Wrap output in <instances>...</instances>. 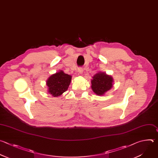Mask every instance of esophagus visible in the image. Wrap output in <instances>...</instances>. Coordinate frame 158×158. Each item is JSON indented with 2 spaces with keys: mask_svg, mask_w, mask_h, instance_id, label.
Returning a JSON list of instances; mask_svg holds the SVG:
<instances>
[{
  "mask_svg": "<svg viewBox=\"0 0 158 158\" xmlns=\"http://www.w3.org/2000/svg\"><path fill=\"white\" fill-rule=\"evenodd\" d=\"M78 72L79 73V74H82V73H83V69H82V68H78Z\"/></svg>",
  "mask_w": 158,
  "mask_h": 158,
  "instance_id": "1",
  "label": "esophagus"
}]
</instances>
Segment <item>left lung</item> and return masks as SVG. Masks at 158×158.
I'll list each match as a JSON object with an SVG mask.
<instances>
[{"mask_svg": "<svg viewBox=\"0 0 158 158\" xmlns=\"http://www.w3.org/2000/svg\"><path fill=\"white\" fill-rule=\"evenodd\" d=\"M92 78L91 87L94 92L98 95H103L113 86L114 79L112 77L105 73L98 72Z\"/></svg>", "mask_w": 158, "mask_h": 158, "instance_id": "1", "label": "left lung"}]
</instances>
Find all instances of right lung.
Instances as JSON below:
<instances>
[{
  "label": "right lung",
  "instance_id": "add662e5",
  "mask_svg": "<svg viewBox=\"0 0 158 158\" xmlns=\"http://www.w3.org/2000/svg\"><path fill=\"white\" fill-rule=\"evenodd\" d=\"M72 76L65 74L63 71L52 74L46 81L48 93L56 97L66 92L71 83Z\"/></svg>",
  "mask_w": 158,
  "mask_h": 158
}]
</instances>
